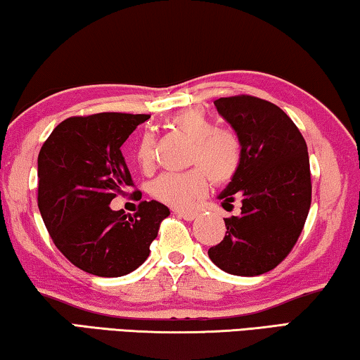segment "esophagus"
<instances>
[{
	"instance_id": "1",
	"label": "esophagus",
	"mask_w": 360,
	"mask_h": 360,
	"mask_svg": "<svg viewBox=\"0 0 360 360\" xmlns=\"http://www.w3.org/2000/svg\"><path fill=\"white\" fill-rule=\"evenodd\" d=\"M175 214L179 215V217H181V219L188 220V221H191V220H194L198 217L196 212H191V210H175Z\"/></svg>"
}]
</instances>
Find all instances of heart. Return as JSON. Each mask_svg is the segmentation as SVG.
Masks as SVG:
<instances>
[{
	"instance_id": "obj_1",
	"label": "heart",
	"mask_w": 360,
	"mask_h": 360,
	"mask_svg": "<svg viewBox=\"0 0 360 360\" xmlns=\"http://www.w3.org/2000/svg\"><path fill=\"white\" fill-rule=\"evenodd\" d=\"M169 126L193 141L190 164H196V167L159 175L150 193L169 207L190 209L207 193L209 176L219 185L234 179L243 164V141L231 129H220L199 110H185L170 116ZM155 135L143 132L135 146V161L145 172L155 166Z\"/></svg>"
}]
</instances>
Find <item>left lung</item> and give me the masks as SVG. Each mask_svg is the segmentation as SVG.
Returning <instances> with one entry per match:
<instances>
[{
	"label": "left lung",
	"instance_id": "obj_1",
	"mask_svg": "<svg viewBox=\"0 0 360 360\" xmlns=\"http://www.w3.org/2000/svg\"><path fill=\"white\" fill-rule=\"evenodd\" d=\"M217 111L243 141V164L220 193L223 207L240 198V215L225 219L226 234L209 258L234 276L274 269L302 234L311 207L308 146L278 105L252 96L221 97Z\"/></svg>",
	"mask_w": 360,
	"mask_h": 360
}]
</instances>
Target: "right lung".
I'll return each mask as SVG.
<instances>
[{"mask_svg":"<svg viewBox=\"0 0 360 360\" xmlns=\"http://www.w3.org/2000/svg\"><path fill=\"white\" fill-rule=\"evenodd\" d=\"M150 115L97 113L62 121L38 155V207L58 250L75 266L120 278L150 255L170 210L141 201L134 215L110 202L134 186L121 146Z\"/></svg>","mask_w":360,"mask_h":360,"instance_id":"add662e5","label":"right lung"}]
</instances>
